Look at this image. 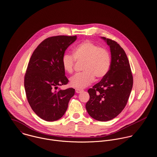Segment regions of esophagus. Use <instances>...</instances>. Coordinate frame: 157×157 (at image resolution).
I'll return each instance as SVG.
<instances>
[{
  "label": "esophagus",
  "mask_w": 157,
  "mask_h": 157,
  "mask_svg": "<svg viewBox=\"0 0 157 157\" xmlns=\"http://www.w3.org/2000/svg\"><path fill=\"white\" fill-rule=\"evenodd\" d=\"M75 90H76V92L77 94H79V93H81V92H82L83 91V90L79 89H76Z\"/></svg>",
  "instance_id": "esophagus-1"
}]
</instances>
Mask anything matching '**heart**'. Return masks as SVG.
Wrapping results in <instances>:
<instances>
[{"instance_id": "b5f03b06", "label": "heart", "mask_w": 157, "mask_h": 157, "mask_svg": "<svg viewBox=\"0 0 157 157\" xmlns=\"http://www.w3.org/2000/svg\"><path fill=\"white\" fill-rule=\"evenodd\" d=\"M73 56L65 54L62 59L63 68L68 73L73 70L75 58L76 60L84 61L82 65L84 71L76 73L70 78V84L72 87L79 89L85 88L94 81V76L101 78L110 70L111 57L109 52L90 41L86 40L77 45L74 48Z\"/></svg>"}]
</instances>
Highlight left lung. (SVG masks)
Wrapping results in <instances>:
<instances>
[{
  "instance_id": "left-lung-1",
  "label": "left lung",
  "mask_w": 157,
  "mask_h": 157,
  "mask_svg": "<svg viewBox=\"0 0 157 157\" xmlns=\"http://www.w3.org/2000/svg\"><path fill=\"white\" fill-rule=\"evenodd\" d=\"M101 39L110 47L111 65L108 73L87 90L90 98L86 109L92 118L107 121L117 117L124 109L132 88L133 78L123 48L110 39Z\"/></svg>"
}]
</instances>
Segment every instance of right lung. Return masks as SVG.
Here are the masks:
<instances>
[{"label":"right lung","instance_id":"1","mask_svg":"<svg viewBox=\"0 0 157 157\" xmlns=\"http://www.w3.org/2000/svg\"><path fill=\"white\" fill-rule=\"evenodd\" d=\"M76 39V36L48 37L37 47L29 60L24 83L26 97L34 112L45 121L60 119L75 94L73 88L57 89L68 82L62 59Z\"/></svg>","mask_w":157,"mask_h":157}]
</instances>
